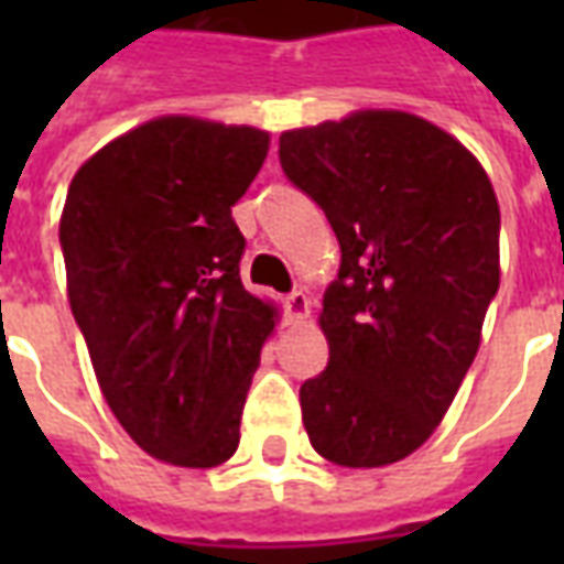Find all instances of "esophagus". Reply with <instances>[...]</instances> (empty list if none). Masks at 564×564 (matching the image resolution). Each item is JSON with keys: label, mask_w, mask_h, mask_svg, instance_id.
<instances>
[{"label": "esophagus", "mask_w": 564, "mask_h": 564, "mask_svg": "<svg viewBox=\"0 0 564 564\" xmlns=\"http://www.w3.org/2000/svg\"><path fill=\"white\" fill-rule=\"evenodd\" d=\"M283 307H286V317L293 319V323H305L307 314H311V299L302 290H293L283 299Z\"/></svg>", "instance_id": "esophagus-1"}]
</instances>
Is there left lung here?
Listing matches in <instances>:
<instances>
[{"label": "left lung", "mask_w": 564, "mask_h": 564, "mask_svg": "<svg viewBox=\"0 0 564 564\" xmlns=\"http://www.w3.org/2000/svg\"><path fill=\"white\" fill-rule=\"evenodd\" d=\"M281 165L341 245L319 311L329 366L299 390L305 432L335 465H392L432 437L477 356L501 281L496 189L459 139L392 108L286 129Z\"/></svg>", "instance_id": "obj_1"}]
</instances>
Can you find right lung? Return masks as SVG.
Listing matches in <instances>:
<instances>
[{
  "mask_svg": "<svg viewBox=\"0 0 564 564\" xmlns=\"http://www.w3.org/2000/svg\"><path fill=\"white\" fill-rule=\"evenodd\" d=\"M257 127L165 115L80 165L59 217L68 305L105 402L153 459L232 456L278 305L247 293L232 205L265 162Z\"/></svg>",
  "mask_w": 564,
  "mask_h": 564,
  "instance_id": "1",
  "label": "right lung"
}]
</instances>
